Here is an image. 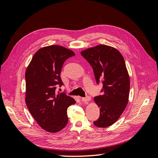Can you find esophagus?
<instances>
[{
	"label": "esophagus",
	"instance_id": "34e87169",
	"mask_svg": "<svg viewBox=\"0 0 158 158\" xmlns=\"http://www.w3.org/2000/svg\"><path fill=\"white\" fill-rule=\"evenodd\" d=\"M91 100V98L89 96H87L85 98H82V101L84 102H89Z\"/></svg>",
	"mask_w": 158,
	"mask_h": 158
}]
</instances>
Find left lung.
Instances as JSON below:
<instances>
[{
  "label": "left lung",
  "mask_w": 158,
  "mask_h": 158,
  "mask_svg": "<svg viewBox=\"0 0 158 158\" xmlns=\"http://www.w3.org/2000/svg\"><path fill=\"white\" fill-rule=\"evenodd\" d=\"M92 66L96 82H102V95L94 98L100 108L95 126L106 128L121 117L128 102L130 78L123 55L111 46L98 45L81 52Z\"/></svg>",
  "instance_id": "8db88e82"
}]
</instances>
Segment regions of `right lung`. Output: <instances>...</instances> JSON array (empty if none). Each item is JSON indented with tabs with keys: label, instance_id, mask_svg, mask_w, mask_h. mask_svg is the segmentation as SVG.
I'll list each match as a JSON object with an SVG mask.
<instances>
[{
	"label": "right lung",
	"instance_id": "1",
	"mask_svg": "<svg viewBox=\"0 0 158 158\" xmlns=\"http://www.w3.org/2000/svg\"><path fill=\"white\" fill-rule=\"evenodd\" d=\"M74 52L59 45L42 47L33 56L27 67L26 103L30 113L43 129L57 132L68 123L67 109L76 103L64 93L56 94L63 85L60 74L64 62Z\"/></svg>",
	"mask_w": 158,
	"mask_h": 158
}]
</instances>
